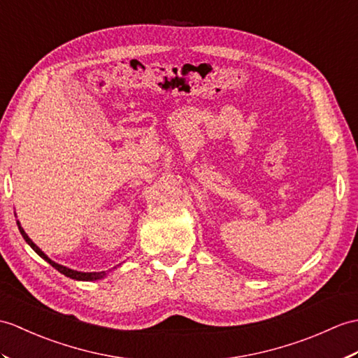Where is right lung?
I'll return each instance as SVG.
<instances>
[{
  "label": "right lung",
  "instance_id": "1",
  "mask_svg": "<svg viewBox=\"0 0 358 358\" xmlns=\"http://www.w3.org/2000/svg\"><path fill=\"white\" fill-rule=\"evenodd\" d=\"M18 224V229H20V231H21V235H22V238L26 239V243L33 248V250H35L41 257H43L44 261H47L50 265H52V267H55L57 271L59 273H62V274H65L66 278H70V279H76V280H97V279H102V278H105L106 276V271H93V273H84V271H76V270H71V268H69V267H64V265H61V264H56L55 261H52L50 259V257L41 250V248L33 243V241L27 236V234L26 231H24V229L21 227V224H20V221L16 222Z\"/></svg>",
  "mask_w": 358,
  "mask_h": 358
}]
</instances>
